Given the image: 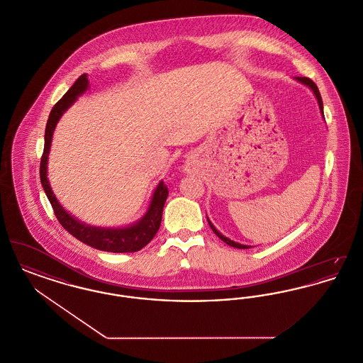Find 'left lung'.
I'll use <instances>...</instances> for the list:
<instances>
[{
	"label": "left lung",
	"instance_id": "8db88e82",
	"mask_svg": "<svg viewBox=\"0 0 363 363\" xmlns=\"http://www.w3.org/2000/svg\"><path fill=\"white\" fill-rule=\"evenodd\" d=\"M295 80L296 82H299L301 84H303V86H309L311 91H313V94H314V96H315V99H317V102H318V107H320V113H321V116L324 117V106H323V99H321V95H320V91H318V88L317 86L313 83V80L311 79H308V77H295ZM208 225L209 227L212 228V231L222 240V241L225 242L227 245H230V246H233V247H237V249H249V247H253V246H250V245H242L240 242L231 241L230 238H227L225 237L222 233H219L218 231V228L215 227V225H212V222L208 219Z\"/></svg>",
	"mask_w": 363,
	"mask_h": 363
}]
</instances>
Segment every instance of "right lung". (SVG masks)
Returning <instances> with one entry per match:
<instances>
[{
	"mask_svg": "<svg viewBox=\"0 0 363 363\" xmlns=\"http://www.w3.org/2000/svg\"><path fill=\"white\" fill-rule=\"evenodd\" d=\"M88 88H89V82H88L86 73H84L74 82L73 86H70L68 92L54 104L46 123V130H45V148L40 159V170H39L40 182L52 204L58 222L74 238L98 250L111 252V253H130V252L133 253L152 241V238L155 237L160 227L163 207L169 196V190L163 181L157 184V186L152 193L147 212L143 215V218L138 219V222L132 225H122V227H99V225H86L84 222L79 220L77 218H74L65 208L62 207L57 200L48 178V162H49L54 129L58 121L61 120V117L64 116V113L77 101L80 95L86 92Z\"/></svg>",
	"mask_w": 363,
	"mask_h": 363,
	"instance_id": "obj_1",
	"label": "right lung"
}]
</instances>
